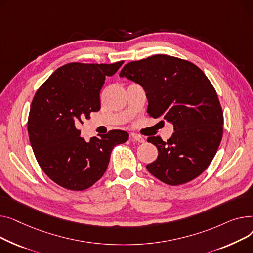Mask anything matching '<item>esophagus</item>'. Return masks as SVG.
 I'll use <instances>...</instances> for the list:
<instances>
[{
  "mask_svg": "<svg viewBox=\"0 0 253 253\" xmlns=\"http://www.w3.org/2000/svg\"><path fill=\"white\" fill-rule=\"evenodd\" d=\"M130 139L132 141H137L139 143H144L145 142V139L142 136H140V135H138V133H135V132L130 133Z\"/></svg>",
  "mask_w": 253,
  "mask_h": 253,
  "instance_id": "34e87169",
  "label": "esophagus"
}]
</instances>
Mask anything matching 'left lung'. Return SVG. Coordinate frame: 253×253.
Segmentation results:
<instances>
[{
	"mask_svg": "<svg viewBox=\"0 0 253 253\" xmlns=\"http://www.w3.org/2000/svg\"><path fill=\"white\" fill-rule=\"evenodd\" d=\"M120 77L144 87L150 116L173 125L167 142L147 139L158 150L148 171L170 186L200 175L217 151L224 124L217 94L204 72L184 59L159 54L126 64Z\"/></svg>",
	"mask_w": 253,
	"mask_h": 253,
	"instance_id": "8db88e82",
	"label": "left lung"
}]
</instances>
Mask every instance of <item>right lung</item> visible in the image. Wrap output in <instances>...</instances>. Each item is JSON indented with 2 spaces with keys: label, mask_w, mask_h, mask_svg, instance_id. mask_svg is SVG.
<instances>
[{
  "label": "right lung",
  "mask_w": 253,
  "mask_h": 253,
  "mask_svg": "<svg viewBox=\"0 0 253 253\" xmlns=\"http://www.w3.org/2000/svg\"><path fill=\"white\" fill-rule=\"evenodd\" d=\"M124 61L72 62L59 67L37 91L27 130L41 169L57 185L72 191L93 186L106 171L113 148L127 141L121 129L85 142L78 126L100 110V91Z\"/></svg>",
  "instance_id": "1"
}]
</instances>
